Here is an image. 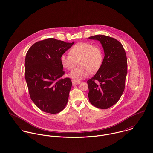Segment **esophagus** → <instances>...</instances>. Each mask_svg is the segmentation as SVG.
Wrapping results in <instances>:
<instances>
[{
    "mask_svg": "<svg viewBox=\"0 0 153 153\" xmlns=\"http://www.w3.org/2000/svg\"><path fill=\"white\" fill-rule=\"evenodd\" d=\"M72 82L73 85H76V84H79L81 83L80 81H78V80H75V79H72Z\"/></svg>",
    "mask_w": 153,
    "mask_h": 153,
    "instance_id": "esophagus-1",
    "label": "esophagus"
}]
</instances>
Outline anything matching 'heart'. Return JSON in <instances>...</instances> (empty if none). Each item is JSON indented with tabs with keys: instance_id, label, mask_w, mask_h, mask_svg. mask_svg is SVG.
Returning <instances> with one entry per match:
<instances>
[{
	"instance_id": "obj_1",
	"label": "heart",
	"mask_w": 153,
	"mask_h": 153,
	"mask_svg": "<svg viewBox=\"0 0 153 153\" xmlns=\"http://www.w3.org/2000/svg\"><path fill=\"white\" fill-rule=\"evenodd\" d=\"M60 62L62 66L69 71L78 62L79 66L69 75L74 79H81L87 77L90 72L94 73L100 69L103 62V53L99 46L80 42L71 48L69 54H62Z\"/></svg>"
}]
</instances>
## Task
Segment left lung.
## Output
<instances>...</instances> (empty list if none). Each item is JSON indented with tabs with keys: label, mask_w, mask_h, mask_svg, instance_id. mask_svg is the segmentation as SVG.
Wrapping results in <instances>:
<instances>
[{
	"label": "left lung",
	"mask_w": 153,
	"mask_h": 153,
	"mask_svg": "<svg viewBox=\"0 0 153 153\" xmlns=\"http://www.w3.org/2000/svg\"><path fill=\"white\" fill-rule=\"evenodd\" d=\"M90 39L99 40L104 51L101 67L87 81L89 101L96 107L107 109L115 104L122 96L127 74V58L122 45L116 39L96 35Z\"/></svg>",
	"instance_id": "1"
}]
</instances>
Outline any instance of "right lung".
Wrapping results in <instances>:
<instances>
[{"label": "right lung", "instance_id": "add662e5", "mask_svg": "<svg viewBox=\"0 0 153 153\" xmlns=\"http://www.w3.org/2000/svg\"><path fill=\"white\" fill-rule=\"evenodd\" d=\"M74 43L53 38L36 42L29 49L25 59V78L30 96L41 110L56 114L65 107L72 87L65 74L61 56Z\"/></svg>", "mask_w": 153, "mask_h": 153}]
</instances>
